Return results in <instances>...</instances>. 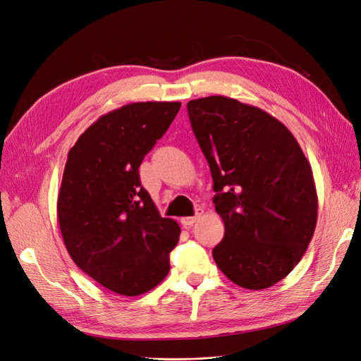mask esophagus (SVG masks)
<instances>
[{"mask_svg":"<svg viewBox=\"0 0 361 361\" xmlns=\"http://www.w3.org/2000/svg\"><path fill=\"white\" fill-rule=\"evenodd\" d=\"M202 214H203V209H197V211H195V215H194V216H185V218H182V220H180L182 226H183L185 228L191 227V226L202 216Z\"/></svg>","mask_w":361,"mask_h":361,"instance_id":"esophagus-1","label":"esophagus"}]
</instances>
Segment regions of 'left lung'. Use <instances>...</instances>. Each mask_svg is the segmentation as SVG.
Here are the masks:
<instances>
[{
    "mask_svg": "<svg viewBox=\"0 0 361 361\" xmlns=\"http://www.w3.org/2000/svg\"><path fill=\"white\" fill-rule=\"evenodd\" d=\"M187 108L226 228L212 250L216 267L245 289L276 285L298 265L316 227L307 158L290 130L257 106L207 96Z\"/></svg>",
    "mask_w": 361,
    "mask_h": 361,
    "instance_id": "left-lung-1",
    "label": "left lung"
}]
</instances>
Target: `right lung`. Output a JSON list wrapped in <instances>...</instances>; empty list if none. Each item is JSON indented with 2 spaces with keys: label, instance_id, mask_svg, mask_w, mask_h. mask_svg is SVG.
Masks as SVG:
<instances>
[{
  "label": "right lung",
  "instance_id": "obj_1",
  "mask_svg": "<svg viewBox=\"0 0 361 361\" xmlns=\"http://www.w3.org/2000/svg\"><path fill=\"white\" fill-rule=\"evenodd\" d=\"M180 102H135L99 117L69 150L57 200L72 260L125 297L154 289L170 269L179 224L162 218L138 167L176 117Z\"/></svg>",
  "mask_w": 361,
  "mask_h": 361
}]
</instances>
